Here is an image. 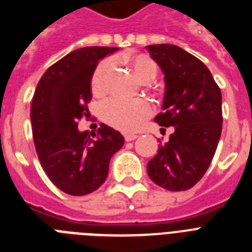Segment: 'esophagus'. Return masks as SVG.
<instances>
[{
	"label": "esophagus",
	"mask_w": 252,
	"mask_h": 252,
	"mask_svg": "<svg viewBox=\"0 0 252 252\" xmlns=\"http://www.w3.org/2000/svg\"><path fill=\"white\" fill-rule=\"evenodd\" d=\"M124 138H126V142L133 141V140H136V138H137V134H124Z\"/></svg>",
	"instance_id": "1"
}]
</instances>
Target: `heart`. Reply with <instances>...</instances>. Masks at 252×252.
Here are the masks:
<instances>
[{
    "mask_svg": "<svg viewBox=\"0 0 252 252\" xmlns=\"http://www.w3.org/2000/svg\"><path fill=\"white\" fill-rule=\"evenodd\" d=\"M130 66L134 74L142 82H150L157 76V64L146 55H136L130 59ZM112 73V61L104 60L96 66L91 77V90L94 94H102L107 90ZM100 114L104 122L116 129L130 133L137 130L146 119L153 114V107L148 100H126L111 98L100 106Z\"/></svg>",
    "mask_w": 252,
    "mask_h": 252,
    "instance_id": "1",
    "label": "heart"
}]
</instances>
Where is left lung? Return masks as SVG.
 I'll list each match as a JSON object with an SVG mask.
<instances>
[{
  "instance_id": "obj_1",
  "label": "left lung",
  "mask_w": 252,
  "mask_h": 252,
  "mask_svg": "<svg viewBox=\"0 0 252 252\" xmlns=\"http://www.w3.org/2000/svg\"><path fill=\"white\" fill-rule=\"evenodd\" d=\"M165 74L163 112L154 122L174 133L148 162V175L168 191L193 187L207 172L222 130V96L212 73L187 51L174 44L146 47Z\"/></svg>"
}]
</instances>
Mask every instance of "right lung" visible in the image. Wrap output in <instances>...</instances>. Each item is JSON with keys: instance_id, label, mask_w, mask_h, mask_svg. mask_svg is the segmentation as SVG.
Returning <instances> with one entry per match:
<instances>
[{"instance_id": "1", "label": "right lung", "mask_w": 252, "mask_h": 252, "mask_svg": "<svg viewBox=\"0 0 252 252\" xmlns=\"http://www.w3.org/2000/svg\"><path fill=\"white\" fill-rule=\"evenodd\" d=\"M116 47H85L49 66L39 81L31 104V126L37 157L61 191L84 196L107 178L111 157L124 145L123 134L100 124L96 133L78 129L89 116L91 77L98 61Z\"/></svg>"}]
</instances>
